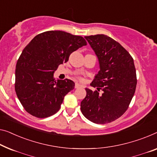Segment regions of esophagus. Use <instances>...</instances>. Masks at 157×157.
Masks as SVG:
<instances>
[{"label": "esophagus", "mask_w": 157, "mask_h": 157, "mask_svg": "<svg viewBox=\"0 0 157 157\" xmlns=\"http://www.w3.org/2000/svg\"><path fill=\"white\" fill-rule=\"evenodd\" d=\"M80 87H82V86L80 85H79L78 83H75V88L78 89V88H80Z\"/></svg>", "instance_id": "esophagus-1"}]
</instances>
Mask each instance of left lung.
I'll return each mask as SVG.
<instances>
[{"mask_svg": "<svg viewBox=\"0 0 157 157\" xmlns=\"http://www.w3.org/2000/svg\"><path fill=\"white\" fill-rule=\"evenodd\" d=\"M85 38L97 56L100 71L90 84L97 90L85 89L81 111L94 123H111L125 113L134 96L137 76L133 58L118 42L106 35Z\"/></svg>", "mask_w": 157, "mask_h": 157, "instance_id": "1", "label": "left lung"}]
</instances>
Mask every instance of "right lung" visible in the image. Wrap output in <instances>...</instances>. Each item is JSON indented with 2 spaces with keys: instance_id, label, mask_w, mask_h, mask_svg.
Returning a JSON list of instances; mask_svg holds the SVG:
<instances>
[{
  "instance_id": "1",
  "label": "right lung",
  "mask_w": 157,
  "mask_h": 157,
  "mask_svg": "<svg viewBox=\"0 0 157 157\" xmlns=\"http://www.w3.org/2000/svg\"><path fill=\"white\" fill-rule=\"evenodd\" d=\"M86 44L82 36L63 31L43 32L27 44L16 65L15 84L16 94L27 112L44 118L59 111L75 82L68 79L56 81L53 73L73 51Z\"/></svg>"
}]
</instances>
